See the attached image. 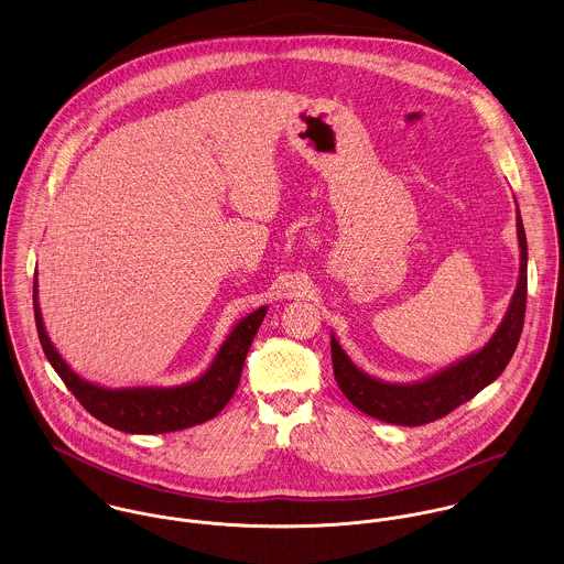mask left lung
<instances>
[{
  "instance_id": "1",
  "label": "left lung",
  "mask_w": 564,
  "mask_h": 564,
  "mask_svg": "<svg viewBox=\"0 0 564 564\" xmlns=\"http://www.w3.org/2000/svg\"><path fill=\"white\" fill-rule=\"evenodd\" d=\"M517 237H519V281L510 299L508 312L499 323L492 338L479 350L453 361L443 370L412 381L390 383L370 377L352 364L346 350L332 334L334 375L344 397L364 414L392 425L419 427L447 416L462 403L470 401L477 392L490 386L508 366L523 332L525 301H528V239L517 207Z\"/></svg>"
}]
</instances>
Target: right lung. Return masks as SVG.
Returning <instances> with one entry per match:
<instances>
[{"mask_svg":"<svg viewBox=\"0 0 564 564\" xmlns=\"http://www.w3.org/2000/svg\"><path fill=\"white\" fill-rule=\"evenodd\" d=\"M32 292L36 332L47 361L91 416L126 434H167L200 425L218 416L239 386L248 348L268 312L263 305L237 321L209 368L187 383L107 388L74 372L52 344L39 307L36 272Z\"/></svg>","mask_w":564,"mask_h":564,"instance_id":"obj_1","label":"right lung"}]
</instances>
